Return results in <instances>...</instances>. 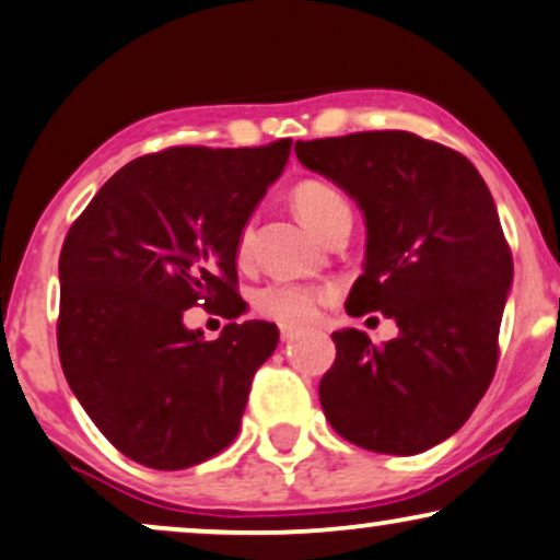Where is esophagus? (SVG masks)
Instances as JSON below:
<instances>
[{
    "instance_id": "1",
    "label": "esophagus",
    "mask_w": 560,
    "mask_h": 560,
    "mask_svg": "<svg viewBox=\"0 0 560 560\" xmlns=\"http://www.w3.org/2000/svg\"><path fill=\"white\" fill-rule=\"evenodd\" d=\"M294 338H300V330H294V327H281V340L289 342Z\"/></svg>"
}]
</instances>
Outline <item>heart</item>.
<instances>
[{
  "mask_svg": "<svg viewBox=\"0 0 560 560\" xmlns=\"http://www.w3.org/2000/svg\"><path fill=\"white\" fill-rule=\"evenodd\" d=\"M292 205L304 225L325 235L340 218H350V205L338 186L319 182V178H304L292 189ZM253 256V220H245L235 237L237 264H248ZM327 300L325 289L307 284H289L276 281L256 294V310L273 323L284 327H307L317 319L319 304Z\"/></svg>",
  "mask_w": 560,
  "mask_h": 560,
  "instance_id": "heart-1",
  "label": "heart"
}]
</instances>
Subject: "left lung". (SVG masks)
Instances as JSON below:
<instances>
[{
	"instance_id": "1",
	"label": "left lung",
	"mask_w": 560,
	"mask_h": 560,
	"mask_svg": "<svg viewBox=\"0 0 560 560\" xmlns=\"http://www.w3.org/2000/svg\"><path fill=\"white\" fill-rule=\"evenodd\" d=\"M296 159L355 199L366 264L346 312H382L399 335L332 332L319 382L327 422L348 443L415 456L443 443L487 394L512 287V253L494 199L466 155L415 132L296 140Z\"/></svg>"
}]
</instances>
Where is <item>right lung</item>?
I'll return each mask as SVG.
<instances>
[{"mask_svg": "<svg viewBox=\"0 0 560 560\" xmlns=\"http://www.w3.org/2000/svg\"><path fill=\"white\" fill-rule=\"evenodd\" d=\"M260 148H166L122 166L66 235L58 355L81 407L119 453L159 471L235 441L273 323H235V237L289 161ZM202 303L231 319L218 341L183 325Z\"/></svg>", "mask_w": 560, "mask_h": 560, "instance_id": "1", "label": "right lung"}]
</instances>
